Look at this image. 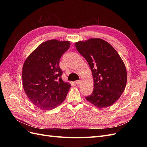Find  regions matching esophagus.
<instances>
[{
    "label": "esophagus",
    "mask_w": 147,
    "mask_h": 147,
    "mask_svg": "<svg viewBox=\"0 0 147 147\" xmlns=\"http://www.w3.org/2000/svg\"><path fill=\"white\" fill-rule=\"evenodd\" d=\"M75 83H76L77 84H80V83H81V81H80V80H78V81H75Z\"/></svg>",
    "instance_id": "obj_1"
}]
</instances>
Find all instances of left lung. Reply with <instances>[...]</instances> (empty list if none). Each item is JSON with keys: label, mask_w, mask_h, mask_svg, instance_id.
I'll list each match as a JSON object with an SVG mask.
<instances>
[{"label": "left lung", "mask_w": 147, "mask_h": 147, "mask_svg": "<svg viewBox=\"0 0 147 147\" xmlns=\"http://www.w3.org/2000/svg\"><path fill=\"white\" fill-rule=\"evenodd\" d=\"M75 47L87 61L94 80V90L86 99L99 109L113 105L127 83L126 68L121 57L109 43L99 38L79 41Z\"/></svg>", "instance_id": "8db88e82"}]
</instances>
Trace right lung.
<instances>
[{
	"instance_id": "add662e5",
	"label": "right lung",
	"mask_w": 147,
	"mask_h": 147,
	"mask_svg": "<svg viewBox=\"0 0 147 147\" xmlns=\"http://www.w3.org/2000/svg\"><path fill=\"white\" fill-rule=\"evenodd\" d=\"M69 41L50 40L41 43L25 60L23 86L32 104L42 110H52L66 98L71 86L61 78V57L68 50Z\"/></svg>"
}]
</instances>
